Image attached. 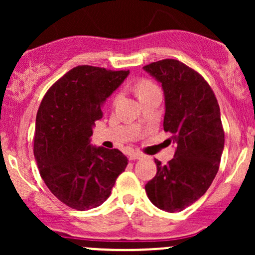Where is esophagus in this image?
Segmentation results:
<instances>
[{
	"label": "esophagus",
	"mask_w": 255,
	"mask_h": 255,
	"mask_svg": "<svg viewBox=\"0 0 255 255\" xmlns=\"http://www.w3.org/2000/svg\"><path fill=\"white\" fill-rule=\"evenodd\" d=\"M143 155L140 153H137V151H133V153H130L129 155H128V159L129 160H137V159H142Z\"/></svg>",
	"instance_id": "obj_1"
}]
</instances>
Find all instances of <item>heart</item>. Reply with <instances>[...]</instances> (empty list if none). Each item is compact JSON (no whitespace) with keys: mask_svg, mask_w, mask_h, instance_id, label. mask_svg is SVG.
<instances>
[{"mask_svg":"<svg viewBox=\"0 0 255 255\" xmlns=\"http://www.w3.org/2000/svg\"><path fill=\"white\" fill-rule=\"evenodd\" d=\"M154 89H156V87L148 81H140V82H138V85H137V91H138V95H139V96L142 94H145V92L151 91V90H154ZM117 100H118V96H116L115 102L117 101Z\"/></svg>","mask_w":255,"mask_h":255,"instance_id":"obj_1","label":"heart"}]
</instances>
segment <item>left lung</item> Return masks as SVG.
Masks as SVG:
<instances>
[{"mask_svg":"<svg viewBox=\"0 0 255 255\" xmlns=\"http://www.w3.org/2000/svg\"><path fill=\"white\" fill-rule=\"evenodd\" d=\"M143 69L161 85L164 130L175 145L166 165L155 159L156 175L145 191L154 206L180 212L207 191L218 171L225 148L220 106L205 79L179 60L164 59Z\"/></svg>","mask_w":255,"mask_h":255,"instance_id":"left-lung-1","label":"left lung"}]
</instances>
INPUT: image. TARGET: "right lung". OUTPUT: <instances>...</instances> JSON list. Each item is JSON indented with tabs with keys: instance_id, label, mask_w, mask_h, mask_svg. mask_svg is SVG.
<instances>
[{
	"instance_id": "add662e5",
	"label": "right lung",
	"mask_w": 255,
	"mask_h": 255,
	"mask_svg": "<svg viewBox=\"0 0 255 255\" xmlns=\"http://www.w3.org/2000/svg\"><path fill=\"white\" fill-rule=\"evenodd\" d=\"M129 71L81 65L45 94L35 120L34 156L51 194L79 211L104 204L128 159L118 149L91 143L102 106Z\"/></svg>"
}]
</instances>
